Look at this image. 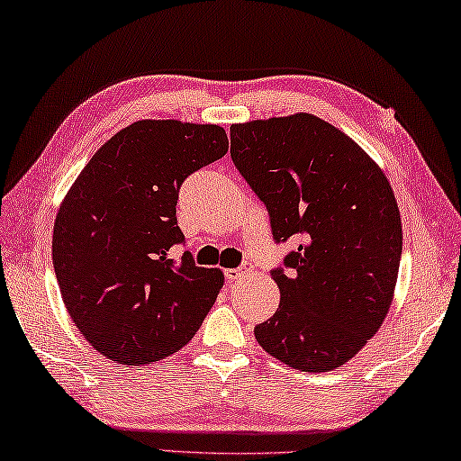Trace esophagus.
<instances>
[{"mask_svg":"<svg viewBox=\"0 0 461 461\" xmlns=\"http://www.w3.org/2000/svg\"><path fill=\"white\" fill-rule=\"evenodd\" d=\"M248 272V267H230V270H225V278H228L230 282H233V280H238L241 274H246Z\"/></svg>","mask_w":461,"mask_h":461,"instance_id":"1","label":"esophagus"}]
</instances>
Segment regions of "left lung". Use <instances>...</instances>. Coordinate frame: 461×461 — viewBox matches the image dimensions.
<instances>
[{
    "label": "left lung",
    "mask_w": 461,
    "mask_h": 461,
    "mask_svg": "<svg viewBox=\"0 0 461 461\" xmlns=\"http://www.w3.org/2000/svg\"><path fill=\"white\" fill-rule=\"evenodd\" d=\"M231 161L270 213L276 241H300L272 270L280 306L256 326L267 355L308 373L345 365L381 329L395 292L401 215L387 177L314 114L231 124Z\"/></svg>",
    "instance_id": "obj_1"
}]
</instances>
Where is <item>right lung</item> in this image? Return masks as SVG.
Returning <instances> with one entry per match:
<instances>
[{
	"label": "right lung",
	"instance_id": "add662e5",
	"mask_svg": "<svg viewBox=\"0 0 461 461\" xmlns=\"http://www.w3.org/2000/svg\"><path fill=\"white\" fill-rule=\"evenodd\" d=\"M217 124L137 121L100 147L58 209L52 262L74 324L121 365H147L194 339L223 286L195 266L177 225L179 189L228 153Z\"/></svg>",
	"mask_w": 461,
	"mask_h": 461
}]
</instances>
